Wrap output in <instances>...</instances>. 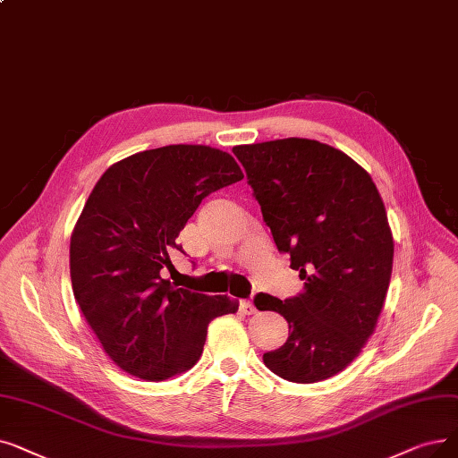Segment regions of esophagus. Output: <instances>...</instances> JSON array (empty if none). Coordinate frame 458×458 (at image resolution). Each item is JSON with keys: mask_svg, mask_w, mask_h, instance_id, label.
Instances as JSON below:
<instances>
[{"mask_svg": "<svg viewBox=\"0 0 458 458\" xmlns=\"http://www.w3.org/2000/svg\"><path fill=\"white\" fill-rule=\"evenodd\" d=\"M240 310H242L243 314H254V312H256V307L252 305V301L243 300V301H240Z\"/></svg>", "mask_w": 458, "mask_h": 458, "instance_id": "1", "label": "esophagus"}]
</instances>
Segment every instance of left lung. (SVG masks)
I'll use <instances>...</instances> for the list:
<instances>
[{
    "mask_svg": "<svg viewBox=\"0 0 458 458\" xmlns=\"http://www.w3.org/2000/svg\"><path fill=\"white\" fill-rule=\"evenodd\" d=\"M278 252L305 290L258 310L286 318L288 341L264 353L288 382L314 384L344 370L374 333L393 269V235L372 177L341 149L309 138L235 146Z\"/></svg>",
    "mask_w": 458,
    "mask_h": 458,
    "instance_id": "8db88e82",
    "label": "left lung"
}]
</instances>
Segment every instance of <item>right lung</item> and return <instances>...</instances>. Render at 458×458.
I'll return each instance as SVG.
<instances>
[{
	"instance_id": "obj_1",
	"label": "right lung",
	"mask_w": 458,
	"mask_h": 458,
	"mask_svg": "<svg viewBox=\"0 0 458 458\" xmlns=\"http://www.w3.org/2000/svg\"><path fill=\"white\" fill-rule=\"evenodd\" d=\"M240 180L230 153L177 144L123 158L93 187L71 235V283L88 326L122 370L149 382L189 370L213 318L240 307L228 295L163 278L196 208Z\"/></svg>"
}]
</instances>
